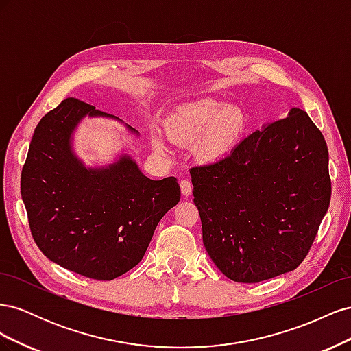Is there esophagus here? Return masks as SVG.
Segmentation results:
<instances>
[{
    "mask_svg": "<svg viewBox=\"0 0 351 351\" xmlns=\"http://www.w3.org/2000/svg\"><path fill=\"white\" fill-rule=\"evenodd\" d=\"M180 187H182V195L183 196H190V195H192L193 186H192V183L189 182V180H182V182H180Z\"/></svg>",
    "mask_w": 351,
    "mask_h": 351,
    "instance_id": "1",
    "label": "esophagus"
}]
</instances>
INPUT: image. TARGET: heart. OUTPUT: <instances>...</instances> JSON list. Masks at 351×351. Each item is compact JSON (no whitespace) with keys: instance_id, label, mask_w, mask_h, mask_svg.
<instances>
[{"instance_id":"heart-1","label":"heart","mask_w":351,"mask_h":351,"mask_svg":"<svg viewBox=\"0 0 351 351\" xmlns=\"http://www.w3.org/2000/svg\"><path fill=\"white\" fill-rule=\"evenodd\" d=\"M246 127V115L224 102L204 99L180 107L168 120L167 130L171 139L180 143L193 142L204 136L202 155L219 158L232 149ZM152 146L156 152H167L164 139L155 136Z\"/></svg>"}]
</instances>
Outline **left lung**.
Masks as SVG:
<instances>
[{"mask_svg":"<svg viewBox=\"0 0 351 351\" xmlns=\"http://www.w3.org/2000/svg\"><path fill=\"white\" fill-rule=\"evenodd\" d=\"M190 176L205 249L237 282L299 267L331 199L325 139L300 108L263 124L217 161L193 167Z\"/></svg>","mask_w":351,"mask_h":351,"instance_id":"1","label":"left lung"}]
</instances>
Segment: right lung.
Here are the masks:
<instances>
[{
  "instance_id": "add662e5",
  "label": "right lung",
  "mask_w": 351,
  "mask_h": 351,
  "mask_svg": "<svg viewBox=\"0 0 351 351\" xmlns=\"http://www.w3.org/2000/svg\"><path fill=\"white\" fill-rule=\"evenodd\" d=\"M84 117L123 123L86 102L64 99L36 125L20 190L40 252L83 277L110 281L142 261L158 222L178 204L180 186L176 177H146L129 154L107 165H84L73 147Z\"/></svg>"
}]
</instances>
